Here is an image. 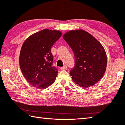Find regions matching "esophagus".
I'll use <instances>...</instances> for the list:
<instances>
[{
	"label": "esophagus",
	"instance_id": "esophagus-1",
	"mask_svg": "<svg viewBox=\"0 0 125 125\" xmlns=\"http://www.w3.org/2000/svg\"><path fill=\"white\" fill-rule=\"evenodd\" d=\"M67 66L66 65H64L63 67H61L60 69L61 70H65V69H67Z\"/></svg>",
	"mask_w": 125,
	"mask_h": 125
}]
</instances>
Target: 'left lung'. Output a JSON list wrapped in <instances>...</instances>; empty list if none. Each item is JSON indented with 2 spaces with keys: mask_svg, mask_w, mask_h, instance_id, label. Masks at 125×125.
I'll return each mask as SVG.
<instances>
[{
  "mask_svg": "<svg viewBox=\"0 0 125 125\" xmlns=\"http://www.w3.org/2000/svg\"><path fill=\"white\" fill-rule=\"evenodd\" d=\"M63 39L73 51L75 64L70 71L72 80L82 87L94 85L105 72L107 58L103 47L83 30L68 31Z\"/></svg>",
  "mask_w": 125,
  "mask_h": 125,
  "instance_id": "1",
  "label": "left lung"
}]
</instances>
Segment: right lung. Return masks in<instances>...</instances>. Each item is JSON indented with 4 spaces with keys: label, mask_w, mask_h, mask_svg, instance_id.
<instances>
[{
    "label": "right lung",
    "mask_w": 125,
    "mask_h": 125,
    "mask_svg": "<svg viewBox=\"0 0 125 125\" xmlns=\"http://www.w3.org/2000/svg\"><path fill=\"white\" fill-rule=\"evenodd\" d=\"M61 35L59 31L43 29L25 40L20 51V66L31 85L46 88L55 81L58 71L53 65L51 49Z\"/></svg>",
    "instance_id": "right-lung-1"
}]
</instances>
